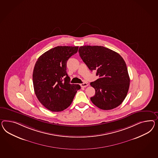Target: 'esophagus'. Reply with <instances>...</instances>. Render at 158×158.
I'll use <instances>...</instances> for the list:
<instances>
[{
  "label": "esophagus",
  "instance_id": "esophagus-1",
  "mask_svg": "<svg viewBox=\"0 0 158 158\" xmlns=\"http://www.w3.org/2000/svg\"><path fill=\"white\" fill-rule=\"evenodd\" d=\"M87 85H87V83H83L81 84V87H87Z\"/></svg>",
  "mask_w": 158,
  "mask_h": 158
}]
</instances>
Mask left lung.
Here are the masks:
<instances>
[{
  "label": "left lung",
  "mask_w": 158,
  "mask_h": 158,
  "mask_svg": "<svg viewBox=\"0 0 158 158\" xmlns=\"http://www.w3.org/2000/svg\"><path fill=\"white\" fill-rule=\"evenodd\" d=\"M81 59L91 71H97L99 79L90 83L95 94L90 98L96 106L111 110L124 101L128 93L130 79L123 58L111 49L102 46H81Z\"/></svg>",
  "instance_id": "obj_1"
}]
</instances>
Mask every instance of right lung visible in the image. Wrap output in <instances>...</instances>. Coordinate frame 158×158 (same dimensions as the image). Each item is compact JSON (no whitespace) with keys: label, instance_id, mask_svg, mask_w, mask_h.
Wrapping results in <instances>:
<instances>
[{"label":"right lung","instance_id":"add662e5","mask_svg":"<svg viewBox=\"0 0 158 158\" xmlns=\"http://www.w3.org/2000/svg\"><path fill=\"white\" fill-rule=\"evenodd\" d=\"M78 47L58 46L39 57L34 65L33 82L39 101L52 111H61L73 102L79 85L70 84L67 62Z\"/></svg>","mask_w":158,"mask_h":158}]
</instances>
